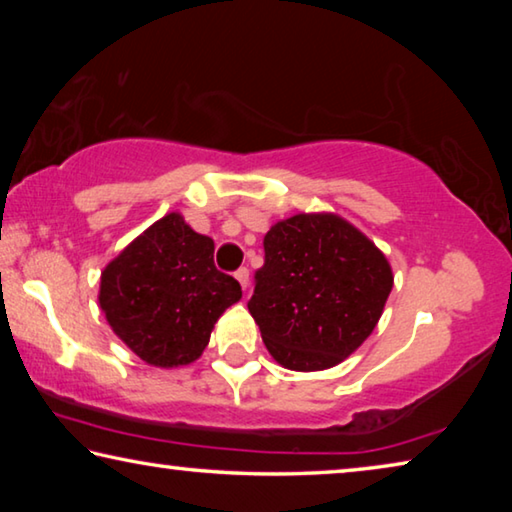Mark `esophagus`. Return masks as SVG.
<instances>
[{"mask_svg":"<svg viewBox=\"0 0 512 512\" xmlns=\"http://www.w3.org/2000/svg\"><path fill=\"white\" fill-rule=\"evenodd\" d=\"M235 277L239 280L241 289L248 291V287H250V273H248V268H239V271L235 273Z\"/></svg>","mask_w":512,"mask_h":512,"instance_id":"obj_1","label":"esophagus"}]
</instances>
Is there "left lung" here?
Wrapping results in <instances>:
<instances>
[{
	"label": "left lung",
	"instance_id": "8db88e82",
	"mask_svg": "<svg viewBox=\"0 0 512 512\" xmlns=\"http://www.w3.org/2000/svg\"><path fill=\"white\" fill-rule=\"evenodd\" d=\"M264 255L248 311L266 350L298 372L339 366L379 323L393 289L386 255L332 212L277 221Z\"/></svg>",
	"mask_w": 512,
	"mask_h": 512
}]
</instances>
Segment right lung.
Returning <instances> with one entry per match:
<instances>
[{
    "label": "right lung",
    "mask_w": 512,
    "mask_h": 512,
    "mask_svg": "<svg viewBox=\"0 0 512 512\" xmlns=\"http://www.w3.org/2000/svg\"><path fill=\"white\" fill-rule=\"evenodd\" d=\"M241 300L235 277L216 271L214 241L169 212L101 271L99 307L137 357L155 368L194 363L214 323Z\"/></svg>",
    "instance_id": "1"
}]
</instances>
